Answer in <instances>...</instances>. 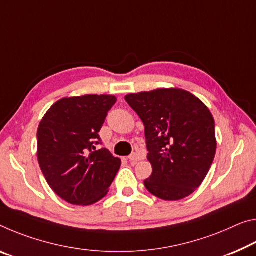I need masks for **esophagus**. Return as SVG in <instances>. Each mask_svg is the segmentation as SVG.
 Listing matches in <instances>:
<instances>
[{
	"mask_svg": "<svg viewBox=\"0 0 256 256\" xmlns=\"http://www.w3.org/2000/svg\"><path fill=\"white\" fill-rule=\"evenodd\" d=\"M140 160H141V157H140V155H138V154H132V155L128 156V160L131 162L132 164L138 163Z\"/></svg>",
	"mask_w": 256,
	"mask_h": 256,
	"instance_id": "1",
	"label": "esophagus"
}]
</instances>
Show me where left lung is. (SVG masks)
Instances as JSON below:
<instances>
[{
    "instance_id": "obj_1",
    "label": "left lung",
    "mask_w": 256,
    "mask_h": 256,
    "mask_svg": "<svg viewBox=\"0 0 256 256\" xmlns=\"http://www.w3.org/2000/svg\"><path fill=\"white\" fill-rule=\"evenodd\" d=\"M125 100L144 125L152 166L144 186L163 200L188 197L204 181L216 156L210 109L190 92L173 88L131 93Z\"/></svg>"
}]
</instances>
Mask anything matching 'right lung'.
Segmentation results:
<instances>
[{
  "label": "right lung",
  "mask_w": 256,
  "mask_h": 256,
  "mask_svg": "<svg viewBox=\"0 0 256 256\" xmlns=\"http://www.w3.org/2000/svg\"><path fill=\"white\" fill-rule=\"evenodd\" d=\"M116 96L86 94L52 104L38 128V160L48 184L72 205L106 196L120 168L108 149L96 150L99 132Z\"/></svg>",
  "instance_id": "obj_1"
}]
</instances>
